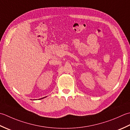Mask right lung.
Masks as SVG:
<instances>
[{
    "mask_svg": "<svg viewBox=\"0 0 130 130\" xmlns=\"http://www.w3.org/2000/svg\"><path fill=\"white\" fill-rule=\"evenodd\" d=\"M43 98H41V99H43Z\"/></svg>",
    "mask_w": 130,
    "mask_h": 130,
    "instance_id": "right-lung-1",
    "label": "right lung"
}]
</instances>
